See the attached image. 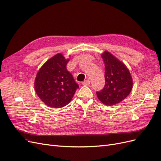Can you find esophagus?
I'll return each instance as SVG.
<instances>
[{
	"instance_id": "esophagus-1",
	"label": "esophagus",
	"mask_w": 161,
	"mask_h": 161,
	"mask_svg": "<svg viewBox=\"0 0 161 161\" xmlns=\"http://www.w3.org/2000/svg\"><path fill=\"white\" fill-rule=\"evenodd\" d=\"M90 82H91V81L89 79H87V80H85L82 82V84L85 85V86H87V85H89L90 84Z\"/></svg>"
}]
</instances>
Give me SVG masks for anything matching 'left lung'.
Here are the masks:
<instances>
[{
	"label": "left lung",
	"mask_w": 161,
	"mask_h": 161,
	"mask_svg": "<svg viewBox=\"0 0 161 161\" xmlns=\"http://www.w3.org/2000/svg\"><path fill=\"white\" fill-rule=\"evenodd\" d=\"M105 63V85L103 90L97 92L102 103L115 105L127 97L133 87V80L129 69L123 62L108 51L101 53Z\"/></svg>",
	"instance_id": "1"
}]
</instances>
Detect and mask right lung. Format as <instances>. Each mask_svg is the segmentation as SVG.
<instances>
[{
    "mask_svg": "<svg viewBox=\"0 0 161 161\" xmlns=\"http://www.w3.org/2000/svg\"><path fill=\"white\" fill-rule=\"evenodd\" d=\"M70 58L62 53L48 59L39 69L34 82L37 95L48 107L63 108L69 104L79 86L66 69Z\"/></svg>",
    "mask_w": 161,
    "mask_h": 161,
    "instance_id": "1",
    "label": "right lung"
}]
</instances>
